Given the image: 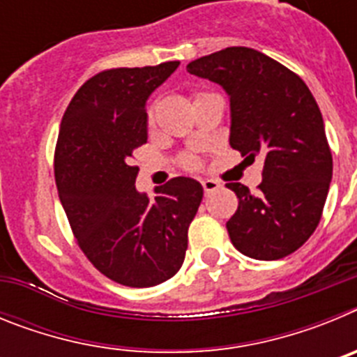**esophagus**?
Instances as JSON below:
<instances>
[{"mask_svg":"<svg viewBox=\"0 0 357 357\" xmlns=\"http://www.w3.org/2000/svg\"><path fill=\"white\" fill-rule=\"evenodd\" d=\"M202 188H204L206 195H209V193H213V191H216V189L222 188V184L216 181H213V178H206V181H202Z\"/></svg>","mask_w":357,"mask_h":357,"instance_id":"1","label":"esophagus"}]
</instances>
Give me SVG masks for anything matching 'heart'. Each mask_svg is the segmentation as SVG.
<instances>
[{
    "instance_id": "heart-1",
    "label": "heart",
    "mask_w": 357,
    "mask_h": 357,
    "mask_svg": "<svg viewBox=\"0 0 357 357\" xmlns=\"http://www.w3.org/2000/svg\"><path fill=\"white\" fill-rule=\"evenodd\" d=\"M148 119H153V109L148 110ZM182 166L188 169H197L198 166H200V162H198V159H195L193 155H185L184 159H182Z\"/></svg>"
}]
</instances>
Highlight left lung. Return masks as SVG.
I'll return each instance as SVG.
<instances>
[{
	"instance_id": "obj_1",
	"label": "left lung",
	"mask_w": 357,
	"mask_h": 357,
	"mask_svg": "<svg viewBox=\"0 0 357 357\" xmlns=\"http://www.w3.org/2000/svg\"><path fill=\"white\" fill-rule=\"evenodd\" d=\"M188 71L222 85L230 100V146L248 162L263 160L257 193L227 184L239 200L227 222L230 241L252 259L293 254L320 223L333 178L317 100L298 75L245 46L197 59Z\"/></svg>"
}]
</instances>
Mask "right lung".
<instances>
[{"mask_svg": "<svg viewBox=\"0 0 357 357\" xmlns=\"http://www.w3.org/2000/svg\"><path fill=\"white\" fill-rule=\"evenodd\" d=\"M181 62L116 68L85 82L64 112L55 148L59 198L87 259L118 284L150 288L184 263L200 182L176 176L135 189L132 153L148 139L146 100Z\"/></svg>", "mask_w": 357, "mask_h": 357, "instance_id": "obj_1", "label": "right lung"}]
</instances>
